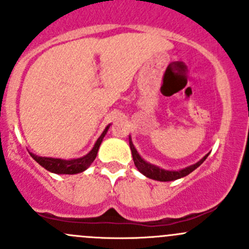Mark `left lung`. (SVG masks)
<instances>
[{"instance_id": "8db88e82", "label": "left lung", "mask_w": 249, "mask_h": 249, "mask_svg": "<svg viewBox=\"0 0 249 249\" xmlns=\"http://www.w3.org/2000/svg\"><path fill=\"white\" fill-rule=\"evenodd\" d=\"M129 143H130V149H131V153H132V158H134L135 166L137 167V170H139L142 175H144L145 177L152 178V179H155V180H160V182H170V180H176V179H179V178L182 177H185V176L189 175L190 172L194 171L195 169H197V167L205 161L206 158L208 157V154L205 155V157H203L200 161H197L196 164L192 165V166L189 167H185V169L183 170H179V171H166V170H162L160 169V167L155 166V165H152L149 164V162L144 161V160L140 157L139 153H137L136 148H135L134 144H132L131 139H130Z\"/></svg>"}]
</instances>
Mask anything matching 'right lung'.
Instances as JSON below:
<instances>
[{"label": "right lung", "instance_id": "1", "mask_svg": "<svg viewBox=\"0 0 249 249\" xmlns=\"http://www.w3.org/2000/svg\"><path fill=\"white\" fill-rule=\"evenodd\" d=\"M108 127L109 126H107L106 129H105V131L102 132L101 136L99 137V140L95 143L94 148L83 158H78V159L73 160H62L54 159V158L37 157V155L32 154V153H30V155H31L42 167L48 170V171L59 173V175H76V173L85 171V170L92 164V161H94L95 158H96L97 155V150H99L100 144H101L102 140H104Z\"/></svg>", "mask_w": 249, "mask_h": 249}]
</instances>
